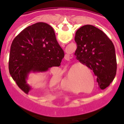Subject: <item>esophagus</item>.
<instances>
[{"label":"esophagus","mask_w":124,"mask_h":124,"mask_svg":"<svg viewBox=\"0 0 124 124\" xmlns=\"http://www.w3.org/2000/svg\"><path fill=\"white\" fill-rule=\"evenodd\" d=\"M65 57L67 58H68V59H69V58H70V55H68V54H66V55H65Z\"/></svg>","instance_id":"obj_1"}]
</instances>
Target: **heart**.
<instances>
[{
	"instance_id": "b5f03b06",
	"label": "heart",
	"mask_w": 124,
	"mask_h": 124,
	"mask_svg": "<svg viewBox=\"0 0 124 124\" xmlns=\"http://www.w3.org/2000/svg\"><path fill=\"white\" fill-rule=\"evenodd\" d=\"M69 80V77L68 76L65 77V78H63V80L62 81V84H61V88H62V89L65 90H69V91H71V92H74L73 90H72L71 88H68L66 86V81ZM85 82L86 83V84H87V85H89V86H90L91 85H92V82H91V80H90V79L89 78H85Z\"/></svg>"
}]
</instances>
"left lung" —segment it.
Here are the masks:
<instances>
[{"instance_id":"obj_1","label":"left lung","mask_w":124,"mask_h":124,"mask_svg":"<svg viewBox=\"0 0 124 124\" xmlns=\"http://www.w3.org/2000/svg\"><path fill=\"white\" fill-rule=\"evenodd\" d=\"M76 59L93 70L99 88L104 90L113 81L116 72L115 47L104 32L92 25L81 27L75 38Z\"/></svg>"}]
</instances>
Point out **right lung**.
<instances>
[{
  "instance_id": "right-lung-1",
  "label": "right lung",
  "mask_w": 124,
  "mask_h": 124,
  "mask_svg": "<svg viewBox=\"0 0 124 124\" xmlns=\"http://www.w3.org/2000/svg\"><path fill=\"white\" fill-rule=\"evenodd\" d=\"M64 57L54 29L45 23H37L24 29L11 45L9 73L17 86L27 94L31 87L26 79L30 72H46L59 66Z\"/></svg>"
}]
</instances>
